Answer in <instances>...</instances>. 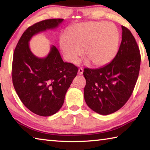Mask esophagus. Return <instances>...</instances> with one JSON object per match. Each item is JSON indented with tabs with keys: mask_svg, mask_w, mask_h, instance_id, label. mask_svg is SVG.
Segmentation results:
<instances>
[{
	"mask_svg": "<svg viewBox=\"0 0 150 150\" xmlns=\"http://www.w3.org/2000/svg\"><path fill=\"white\" fill-rule=\"evenodd\" d=\"M83 73V68H79V69H78V74L79 75H82Z\"/></svg>",
	"mask_w": 150,
	"mask_h": 150,
	"instance_id": "esophagus-1",
	"label": "esophagus"
}]
</instances>
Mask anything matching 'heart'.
<instances>
[{
    "mask_svg": "<svg viewBox=\"0 0 150 150\" xmlns=\"http://www.w3.org/2000/svg\"><path fill=\"white\" fill-rule=\"evenodd\" d=\"M60 46L69 62H77L83 51L95 66L106 65L117 53L120 34L115 24L107 22H91L74 25L68 29Z\"/></svg>",
    "mask_w": 150,
    "mask_h": 150,
    "instance_id": "heart-1",
    "label": "heart"
}]
</instances>
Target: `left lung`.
I'll use <instances>...</instances> for the list:
<instances>
[{
  "label": "left lung",
  "instance_id": "1",
  "mask_svg": "<svg viewBox=\"0 0 150 150\" xmlns=\"http://www.w3.org/2000/svg\"><path fill=\"white\" fill-rule=\"evenodd\" d=\"M122 42L112 61L99 69L85 68V100L88 107L102 115H110L125 105L138 79L141 56L131 32L122 26Z\"/></svg>",
  "mask_w": 150,
  "mask_h": 150
}]
</instances>
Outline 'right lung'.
<instances>
[{
	"label": "right lung",
	"mask_w": 150,
	"mask_h": 150,
	"mask_svg": "<svg viewBox=\"0 0 150 150\" xmlns=\"http://www.w3.org/2000/svg\"><path fill=\"white\" fill-rule=\"evenodd\" d=\"M63 21L47 19L28 28L14 52L12 79L14 89L24 105L39 116H52L62 108L78 67L63 62L54 45L47 57H36L30 51L29 42L33 35L55 28Z\"/></svg>",
	"instance_id": "obj_1"
}]
</instances>
